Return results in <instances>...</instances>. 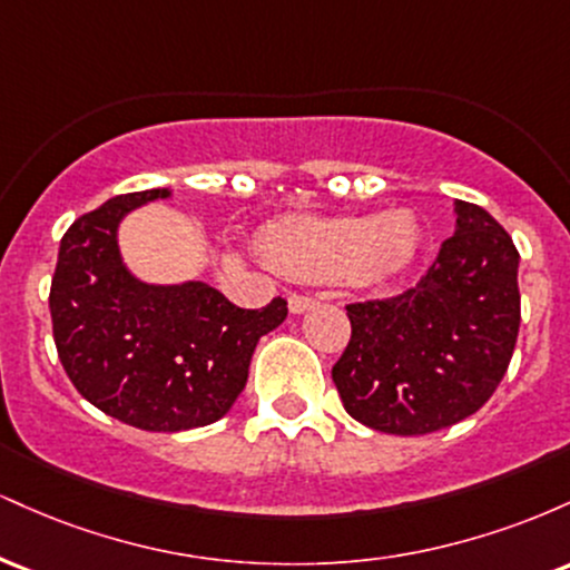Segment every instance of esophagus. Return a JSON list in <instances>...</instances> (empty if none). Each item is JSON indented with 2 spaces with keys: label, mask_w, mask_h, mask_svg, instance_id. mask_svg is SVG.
Returning <instances> with one entry per match:
<instances>
[{
  "label": "esophagus",
  "mask_w": 570,
  "mask_h": 570,
  "mask_svg": "<svg viewBox=\"0 0 570 570\" xmlns=\"http://www.w3.org/2000/svg\"><path fill=\"white\" fill-rule=\"evenodd\" d=\"M318 299L316 297H311V294H289V311L292 313H305V311H311L313 305H316Z\"/></svg>",
  "instance_id": "1"
}]
</instances>
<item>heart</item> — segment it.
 Here are the masks:
<instances>
[{"mask_svg": "<svg viewBox=\"0 0 570 570\" xmlns=\"http://www.w3.org/2000/svg\"><path fill=\"white\" fill-rule=\"evenodd\" d=\"M417 227L407 214L281 222L265 233L278 271L303 281H381L410 263Z\"/></svg>", "mask_w": 570, "mask_h": 570, "instance_id": "b5f03b06", "label": "heart"}]
</instances>
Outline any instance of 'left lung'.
Returning <instances> with one entry per match:
<instances>
[{
  "instance_id": "1",
  "label": "left lung",
  "mask_w": 570,
  "mask_h": 570,
  "mask_svg": "<svg viewBox=\"0 0 570 570\" xmlns=\"http://www.w3.org/2000/svg\"><path fill=\"white\" fill-rule=\"evenodd\" d=\"M455 233L402 294L345 305L351 340L332 367L351 417L417 436L474 415L499 389L520 332V252L485 208L455 203Z\"/></svg>"
}]
</instances>
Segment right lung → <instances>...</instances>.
Masks as SVG:
<instances>
[{
  "mask_svg": "<svg viewBox=\"0 0 570 570\" xmlns=\"http://www.w3.org/2000/svg\"><path fill=\"white\" fill-rule=\"evenodd\" d=\"M168 189L117 195L63 233L50 284L53 340L75 389L117 421L185 431L219 421L244 391L259 337L286 318V299L233 305L203 281L149 286L122 267L117 225Z\"/></svg>",
  "mask_w": 570,
  "mask_h": 570,
  "instance_id": "obj_1",
  "label": "right lung"
}]
</instances>
